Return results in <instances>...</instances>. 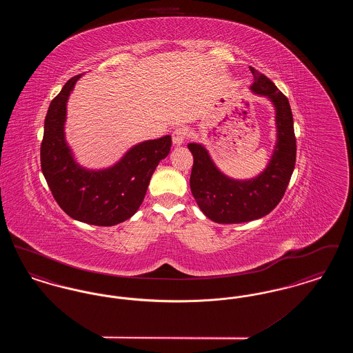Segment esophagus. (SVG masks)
<instances>
[{
  "label": "esophagus",
  "instance_id": "1",
  "mask_svg": "<svg viewBox=\"0 0 353 353\" xmlns=\"http://www.w3.org/2000/svg\"><path fill=\"white\" fill-rule=\"evenodd\" d=\"M188 130L185 128V127H180V128H176L174 131H173V134H172V141H173V144H176V145H181V144H184L185 140H186V137H188Z\"/></svg>",
  "mask_w": 353,
  "mask_h": 353
}]
</instances>
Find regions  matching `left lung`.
Listing matches in <instances>:
<instances>
[{
    "mask_svg": "<svg viewBox=\"0 0 353 353\" xmlns=\"http://www.w3.org/2000/svg\"><path fill=\"white\" fill-rule=\"evenodd\" d=\"M254 94L266 97L274 104L276 144L269 164L250 180H234L225 176L213 163L206 148L188 144L193 154L190 190L208 219L217 223H241L262 219L281 202L295 168L296 139L288 99L266 75L250 68Z\"/></svg>",
    "mask_w": 353,
    "mask_h": 353,
    "instance_id": "8db88e82",
    "label": "left lung"
}]
</instances>
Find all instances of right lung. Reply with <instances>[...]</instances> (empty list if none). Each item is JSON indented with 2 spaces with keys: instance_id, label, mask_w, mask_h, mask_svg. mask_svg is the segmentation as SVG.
I'll return each mask as SVG.
<instances>
[{
  "instance_id": "obj_1",
  "label": "right lung",
  "mask_w": 353,
  "mask_h": 353,
  "mask_svg": "<svg viewBox=\"0 0 353 353\" xmlns=\"http://www.w3.org/2000/svg\"><path fill=\"white\" fill-rule=\"evenodd\" d=\"M82 75L72 77L51 101L41 144V168L55 201L71 219L114 226L137 212L154 169L168 156L172 137L136 144L110 168L81 167L66 141L65 121L68 97Z\"/></svg>"
}]
</instances>
